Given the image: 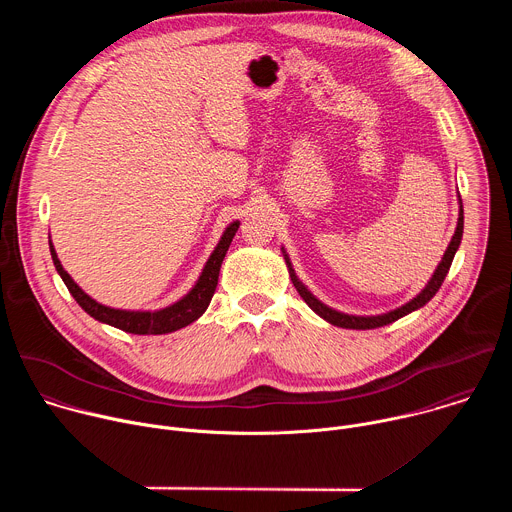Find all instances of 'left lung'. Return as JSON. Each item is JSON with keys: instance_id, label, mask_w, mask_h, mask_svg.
<instances>
[{"instance_id": "left-lung-1", "label": "left lung", "mask_w": 512, "mask_h": 512, "mask_svg": "<svg viewBox=\"0 0 512 512\" xmlns=\"http://www.w3.org/2000/svg\"><path fill=\"white\" fill-rule=\"evenodd\" d=\"M462 233H464V208H462V198H460V214H458L456 233H454V237H452V241H450V245H448V249H446V253H444V257H442V261H440V265H437V269L433 271L431 279L427 281V285L419 291V294H417L411 302H407L405 306H401V308H397V310H393V312L381 314V316H348V314H342V312H336V310L328 308L326 304H322V302L312 294V291H308V287L298 279V275H296L294 267H291V261H289V257H287V253H285L283 247H281V251H283V259H285V263H287V269H289V277H291V281H294V285H296V289H298V294L304 298V302H306L320 318H324L326 322H330V324H334V326H338V328L373 330V328H381V326L393 324L395 320H399V318H403V316H407V314H411V312L423 308V306L437 294V289L442 287V283H444V279H446V275H448V271H450V265H452V261H454V255H456V251H458V247H460V243H462Z\"/></svg>"}]
</instances>
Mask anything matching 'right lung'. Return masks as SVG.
<instances>
[{"mask_svg": "<svg viewBox=\"0 0 512 512\" xmlns=\"http://www.w3.org/2000/svg\"><path fill=\"white\" fill-rule=\"evenodd\" d=\"M239 221L231 223L221 241H218V245L214 247L212 255L208 257L198 281L194 283V287L188 291V294L178 300L176 304L168 306V308H162V310H156V312H133V310H117V308H109V306H103L99 302H95L91 296H87L85 291L75 283V279H72L64 267L60 265V259L54 251V245L52 241L50 243V255H52V261H54V267L58 271V275L62 277L64 285L68 287L70 296L77 300V304L95 320L103 322V324H109V326H115L123 332H129V334H168V332H176L188 324H192L194 320H198L212 296H214V289H216V283H218V271H221V265H223V259L229 251V245L235 237V233L239 231Z\"/></svg>", "mask_w": 512, "mask_h": 512, "instance_id": "1", "label": "right lung"}]
</instances>
